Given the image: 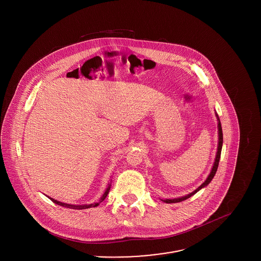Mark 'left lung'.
Masks as SVG:
<instances>
[{
	"label": "left lung",
	"mask_w": 261,
	"mask_h": 261,
	"mask_svg": "<svg viewBox=\"0 0 261 261\" xmlns=\"http://www.w3.org/2000/svg\"><path fill=\"white\" fill-rule=\"evenodd\" d=\"M215 115L217 117V121H218V147H217V151H216V156H215V161L213 163V167L211 169V172L210 174L208 175L207 179L205 180V182L201 185V186L198 187L195 191H193L192 193L188 194L186 196H183V197H179V198H175V199H165V200H162L163 202L165 203H178V202H182L184 200H186L188 198H190L191 196L195 195L198 191H200L202 188H205L206 186H208L210 184V182L212 181V179L214 178L216 172H217V169H218V165H219V161H220V155H221V149H222V145H223V133H222V127H221V122H220V118L217 114V112H215Z\"/></svg>",
	"instance_id": "obj_1"
}]
</instances>
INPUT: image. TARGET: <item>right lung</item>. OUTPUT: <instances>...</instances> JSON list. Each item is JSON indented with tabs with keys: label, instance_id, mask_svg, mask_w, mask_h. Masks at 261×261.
Masks as SVG:
<instances>
[{
	"label": "right lung",
	"instance_id": "add662e5",
	"mask_svg": "<svg viewBox=\"0 0 261 261\" xmlns=\"http://www.w3.org/2000/svg\"><path fill=\"white\" fill-rule=\"evenodd\" d=\"M110 190H111V183H109V185H108V188L106 189V191H105V193H103V195L99 198V200L97 201V202H95V203H92V204H84V205H72V204H67V203H62V202H59V201H57V200H55V199H53V198H50V197H48L53 203H55V204H57V205H60V206H62V207H65V208H70V209H75V210H82V209H88V208H92V207H96V206H98L106 198H107V196H108V194H109V192H110Z\"/></svg>",
	"mask_w": 261,
	"mask_h": 261
}]
</instances>
